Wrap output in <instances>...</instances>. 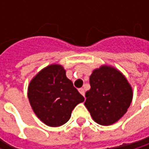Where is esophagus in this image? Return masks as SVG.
Returning a JSON list of instances; mask_svg holds the SVG:
<instances>
[{
  "mask_svg": "<svg viewBox=\"0 0 149 149\" xmlns=\"http://www.w3.org/2000/svg\"><path fill=\"white\" fill-rule=\"evenodd\" d=\"M78 91L80 92V94H81V95H83V96L84 97L85 91H84V88H79V89H78Z\"/></svg>",
  "mask_w": 149,
  "mask_h": 149,
  "instance_id": "esophagus-1",
  "label": "esophagus"
}]
</instances>
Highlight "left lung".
<instances>
[{
    "label": "left lung",
    "mask_w": 149,
    "mask_h": 149,
    "mask_svg": "<svg viewBox=\"0 0 149 149\" xmlns=\"http://www.w3.org/2000/svg\"><path fill=\"white\" fill-rule=\"evenodd\" d=\"M90 84L84 105L96 123L111 125L127 112L133 93L131 86L119 71L110 66H101L91 75Z\"/></svg>",
    "instance_id": "obj_1"
}]
</instances>
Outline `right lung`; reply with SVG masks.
<instances>
[{
    "label": "right lung",
    "instance_id": "1",
    "mask_svg": "<svg viewBox=\"0 0 149 149\" xmlns=\"http://www.w3.org/2000/svg\"><path fill=\"white\" fill-rule=\"evenodd\" d=\"M27 96L36 116L51 127L67 123L73 109L84 101L58 65H49L36 75L28 86Z\"/></svg>",
    "mask_w": 149,
    "mask_h": 149
}]
</instances>
